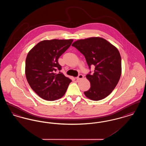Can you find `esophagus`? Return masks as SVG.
<instances>
[{"label":"esophagus","instance_id":"obj_1","mask_svg":"<svg viewBox=\"0 0 146 146\" xmlns=\"http://www.w3.org/2000/svg\"><path fill=\"white\" fill-rule=\"evenodd\" d=\"M83 78V75H82V74H79L78 76L76 77V79L79 80H81V79H82Z\"/></svg>","mask_w":146,"mask_h":146}]
</instances>
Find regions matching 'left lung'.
I'll use <instances>...</instances> for the list:
<instances>
[{
  "label": "left lung",
  "instance_id": "obj_1",
  "mask_svg": "<svg viewBox=\"0 0 146 146\" xmlns=\"http://www.w3.org/2000/svg\"><path fill=\"white\" fill-rule=\"evenodd\" d=\"M72 46L85 56L90 70L91 66H95L94 73L90 72L86 76L91 86L89 90L84 92L85 95L94 101L108 96L121 76V60L118 49L100 37L78 40Z\"/></svg>",
  "mask_w": 146,
  "mask_h": 146
}]
</instances>
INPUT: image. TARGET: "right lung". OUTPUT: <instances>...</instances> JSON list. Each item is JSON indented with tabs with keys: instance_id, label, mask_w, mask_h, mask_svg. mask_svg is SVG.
Here are the masks:
<instances>
[{
	"instance_id": "right-lung-1",
	"label": "right lung",
	"mask_w": 146,
	"mask_h": 146,
	"mask_svg": "<svg viewBox=\"0 0 146 146\" xmlns=\"http://www.w3.org/2000/svg\"><path fill=\"white\" fill-rule=\"evenodd\" d=\"M73 39L46 40L38 43L28 52L25 73L32 89L42 99L54 101L62 97L72 80L61 70L59 57L70 48Z\"/></svg>"
}]
</instances>
